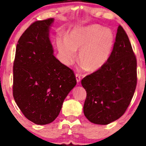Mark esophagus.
<instances>
[{
	"label": "esophagus",
	"mask_w": 146,
	"mask_h": 146,
	"mask_svg": "<svg viewBox=\"0 0 146 146\" xmlns=\"http://www.w3.org/2000/svg\"><path fill=\"white\" fill-rule=\"evenodd\" d=\"M75 78H76V80H77V82L79 83L80 82V80H81V75L80 74H78V73H76L75 74Z\"/></svg>",
	"instance_id": "1"
}]
</instances>
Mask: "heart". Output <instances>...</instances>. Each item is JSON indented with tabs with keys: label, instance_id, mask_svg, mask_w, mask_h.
Returning a JSON list of instances; mask_svg holds the SVG:
<instances>
[{
	"label": "heart",
	"instance_id": "obj_1",
	"mask_svg": "<svg viewBox=\"0 0 146 146\" xmlns=\"http://www.w3.org/2000/svg\"><path fill=\"white\" fill-rule=\"evenodd\" d=\"M114 34L108 28L91 25L75 29L70 32L68 39L58 38L57 45L61 61L65 65L73 64L79 59L88 71L94 72L105 64L113 49Z\"/></svg>",
	"mask_w": 146,
	"mask_h": 146
}]
</instances>
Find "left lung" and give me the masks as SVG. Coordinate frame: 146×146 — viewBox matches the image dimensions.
<instances>
[{"label":"left lung","instance_id":"left-lung-1","mask_svg":"<svg viewBox=\"0 0 146 146\" xmlns=\"http://www.w3.org/2000/svg\"><path fill=\"white\" fill-rule=\"evenodd\" d=\"M137 59L126 33L119 25L113 51L101 68L82 80L86 91L85 117L106 125L120 118L128 108L137 86Z\"/></svg>","mask_w":146,"mask_h":146}]
</instances>
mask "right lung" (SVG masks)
Masks as SVG:
<instances>
[{"label":"right lung","instance_id":"1","mask_svg":"<svg viewBox=\"0 0 146 146\" xmlns=\"http://www.w3.org/2000/svg\"><path fill=\"white\" fill-rule=\"evenodd\" d=\"M53 18L36 21L18 41L13 96L23 115L38 125L54 121L76 85L75 74L53 56L49 29Z\"/></svg>","mask_w":146,"mask_h":146}]
</instances>
